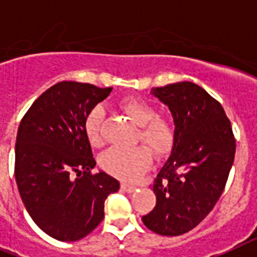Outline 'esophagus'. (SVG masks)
Here are the masks:
<instances>
[{"instance_id":"obj_1","label":"esophagus","mask_w":257,"mask_h":257,"mask_svg":"<svg viewBox=\"0 0 257 257\" xmlns=\"http://www.w3.org/2000/svg\"><path fill=\"white\" fill-rule=\"evenodd\" d=\"M121 189L124 190L125 193H133V191H135L137 187H136L135 185H129V183H126V182H122L121 183Z\"/></svg>"}]
</instances>
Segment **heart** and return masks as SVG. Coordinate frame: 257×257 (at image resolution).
I'll return each instance as SVG.
<instances>
[{
	"label": "heart",
	"mask_w": 257,
	"mask_h": 257,
	"mask_svg": "<svg viewBox=\"0 0 257 257\" xmlns=\"http://www.w3.org/2000/svg\"><path fill=\"white\" fill-rule=\"evenodd\" d=\"M120 108L136 125L140 126L139 140L147 144L158 158L166 157L174 148L177 137L176 125L169 118L157 116V109L145 100L128 97ZM104 108L96 105L84 118V133L92 147H101L103 139ZM152 164V154L145 147L129 149L110 148L100 156V166L110 176L133 181L147 172Z\"/></svg>",
	"instance_id": "b5f03b06"
}]
</instances>
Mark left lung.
<instances>
[{
  "instance_id": "1",
  "label": "left lung",
  "mask_w": 257,
  "mask_h": 257,
  "mask_svg": "<svg viewBox=\"0 0 257 257\" xmlns=\"http://www.w3.org/2000/svg\"><path fill=\"white\" fill-rule=\"evenodd\" d=\"M168 105L177 137L154 181L156 207L143 216L150 231L178 236L197 227L222 195L235 158V137L219 101L191 81L152 88Z\"/></svg>"
}]
</instances>
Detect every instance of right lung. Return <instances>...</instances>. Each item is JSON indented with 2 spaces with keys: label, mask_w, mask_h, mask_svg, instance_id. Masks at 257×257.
I'll return each instance as SVG.
<instances>
[{
  "label": "right lung",
  "mask_w": 257,
  "mask_h": 257,
  "mask_svg": "<svg viewBox=\"0 0 257 257\" xmlns=\"http://www.w3.org/2000/svg\"><path fill=\"white\" fill-rule=\"evenodd\" d=\"M112 88L60 81L35 100L16 143V181L25 207L43 232L76 241L104 218V202L120 189L107 173L91 174L96 161L84 118Z\"/></svg>",
  "instance_id": "add662e5"
}]
</instances>
